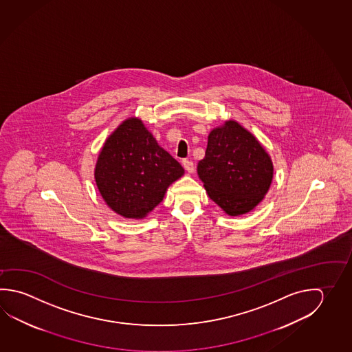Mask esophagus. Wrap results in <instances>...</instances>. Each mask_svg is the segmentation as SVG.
I'll return each mask as SVG.
<instances>
[{
  "label": "esophagus",
  "instance_id": "esophagus-1",
  "mask_svg": "<svg viewBox=\"0 0 352 352\" xmlns=\"http://www.w3.org/2000/svg\"><path fill=\"white\" fill-rule=\"evenodd\" d=\"M182 165L185 167V170L187 173H191L195 171V165H193V162H192V161L184 160L182 161Z\"/></svg>",
  "mask_w": 352,
  "mask_h": 352
}]
</instances>
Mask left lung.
Listing matches in <instances>:
<instances>
[{
    "label": "left lung",
    "mask_w": 352,
    "mask_h": 352,
    "mask_svg": "<svg viewBox=\"0 0 352 352\" xmlns=\"http://www.w3.org/2000/svg\"><path fill=\"white\" fill-rule=\"evenodd\" d=\"M197 173L210 199L227 214L241 216L264 199L273 179V162L254 135L228 120L208 135Z\"/></svg>",
    "instance_id": "8db88e82"
}]
</instances>
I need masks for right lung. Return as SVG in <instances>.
Listing matches in <instances>:
<instances>
[{
    "mask_svg": "<svg viewBox=\"0 0 352 352\" xmlns=\"http://www.w3.org/2000/svg\"><path fill=\"white\" fill-rule=\"evenodd\" d=\"M184 167L165 151L140 119L130 118L109 136L96 161V186L122 217H146L160 204Z\"/></svg>",
    "mask_w": 352,
    "mask_h": 352,
    "instance_id": "obj_1",
    "label": "right lung"
}]
</instances>
